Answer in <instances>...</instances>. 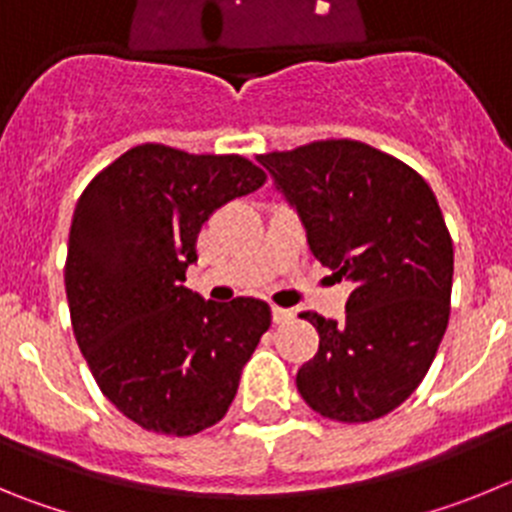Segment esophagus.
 <instances>
[{
	"label": "esophagus",
	"mask_w": 512,
	"mask_h": 512,
	"mask_svg": "<svg viewBox=\"0 0 512 512\" xmlns=\"http://www.w3.org/2000/svg\"><path fill=\"white\" fill-rule=\"evenodd\" d=\"M271 320L277 325L289 323V320H295V312L284 310V307H271Z\"/></svg>",
	"instance_id": "1"
}]
</instances>
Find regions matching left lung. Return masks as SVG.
Segmentation results:
<instances>
[{
	"instance_id": "obj_1",
	"label": "left lung",
	"mask_w": 512,
	"mask_h": 512,
	"mask_svg": "<svg viewBox=\"0 0 512 512\" xmlns=\"http://www.w3.org/2000/svg\"><path fill=\"white\" fill-rule=\"evenodd\" d=\"M295 207L312 256L354 284L346 320L302 312L318 354L297 372L323 418L366 423L408 400L449 325L454 243L418 171L359 140L256 156Z\"/></svg>"
}]
</instances>
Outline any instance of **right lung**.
Returning a JSON list of instances; mask_svg holds the SVG:
<instances>
[{"label":"right lung","mask_w":512,"mask_h":512,"mask_svg":"<svg viewBox=\"0 0 512 512\" xmlns=\"http://www.w3.org/2000/svg\"><path fill=\"white\" fill-rule=\"evenodd\" d=\"M266 174L243 156L135 146L76 202L66 259L71 325L104 397L140 428L194 436L228 413L271 325L264 300L184 287L197 235Z\"/></svg>","instance_id":"add662e5"}]
</instances>
